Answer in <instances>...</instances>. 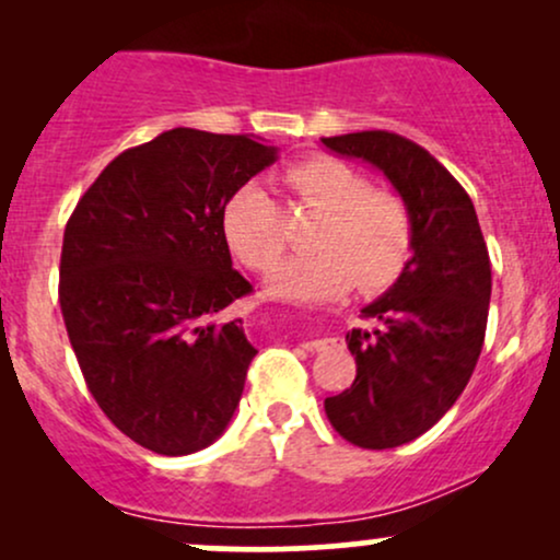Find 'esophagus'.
Wrapping results in <instances>:
<instances>
[{"instance_id": "esophagus-1", "label": "esophagus", "mask_w": 560, "mask_h": 560, "mask_svg": "<svg viewBox=\"0 0 560 560\" xmlns=\"http://www.w3.org/2000/svg\"><path fill=\"white\" fill-rule=\"evenodd\" d=\"M302 347L311 352H324V350H334V347H342V342L334 337H326V339H311V342H305Z\"/></svg>"}]
</instances>
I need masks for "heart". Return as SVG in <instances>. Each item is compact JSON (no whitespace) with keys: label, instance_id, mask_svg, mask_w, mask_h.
Instances as JSON below:
<instances>
[{"label":"heart","instance_id":"b5f03b06","mask_svg":"<svg viewBox=\"0 0 560 560\" xmlns=\"http://www.w3.org/2000/svg\"><path fill=\"white\" fill-rule=\"evenodd\" d=\"M289 189L320 210L311 231L316 249L292 255L268 279V292L289 302H324L352 284L378 289L395 281L413 249V218L402 197L371 189L369 178L329 155L294 163ZM223 236L249 271H268L287 247L279 205L258 182L242 184L223 210Z\"/></svg>","mask_w":560,"mask_h":560}]
</instances>
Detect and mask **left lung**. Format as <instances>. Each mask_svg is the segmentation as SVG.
Wrapping results in <instances>:
<instances>
[{"label":"left lung","instance_id":"1","mask_svg":"<svg viewBox=\"0 0 560 560\" xmlns=\"http://www.w3.org/2000/svg\"><path fill=\"white\" fill-rule=\"evenodd\" d=\"M320 141L382 171L413 218V255L400 279L361 311L376 326L345 337L358 374L324 400L347 442L397 447L429 432L477 369L490 313V255L471 197L416 141L389 131Z\"/></svg>","mask_w":560,"mask_h":560}]
</instances>
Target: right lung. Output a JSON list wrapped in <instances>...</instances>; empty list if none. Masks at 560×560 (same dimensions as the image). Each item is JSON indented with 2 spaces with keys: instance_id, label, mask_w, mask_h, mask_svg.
I'll return each instance as SVG.
<instances>
[{
  "instance_id": "add662e5",
  "label": "right lung",
  "mask_w": 560,
  "mask_h": 560,
  "mask_svg": "<svg viewBox=\"0 0 560 560\" xmlns=\"http://www.w3.org/2000/svg\"><path fill=\"white\" fill-rule=\"evenodd\" d=\"M276 160L249 137L173 128L96 176L68 218L60 307L96 405L160 455L223 434L258 355L242 318L253 284L231 268L226 202Z\"/></svg>"
}]
</instances>
